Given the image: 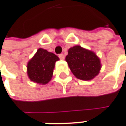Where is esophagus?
<instances>
[{
  "label": "esophagus",
  "instance_id": "1",
  "mask_svg": "<svg viewBox=\"0 0 126 126\" xmlns=\"http://www.w3.org/2000/svg\"><path fill=\"white\" fill-rule=\"evenodd\" d=\"M58 57H59V58H60L61 60H64V59H65V56H64L63 54H59V55H58Z\"/></svg>",
  "mask_w": 126,
  "mask_h": 126
}]
</instances>
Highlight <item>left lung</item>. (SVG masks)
Here are the masks:
<instances>
[{"label":"left lung","mask_w":126,"mask_h":126,"mask_svg":"<svg viewBox=\"0 0 126 126\" xmlns=\"http://www.w3.org/2000/svg\"><path fill=\"white\" fill-rule=\"evenodd\" d=\"M71 72L78 79L89 80L96 76L100 70V59L93 52L76 46L68 50L65 57Z\"/></svg>","instance_id":"8db88e82"}]
</instances>
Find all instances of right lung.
I'll list each match as a JSON object with an SVG mask.
<instances>
[{"label": "right lung", "mask_w": 126, "mask_h": 126, "mask_svg": "<svg viewBox=\"0 0 126 126\" xmlns=\"http://www.w3.org/2000/svg\"><path fill=\"white\" fill-rule=\"evenodd\" d=\"M58 60V57L54 53L39 48L28 63L27 68L29 78L40 84L48 83L53 76L55 63Z\"/></svg>", "instance_id": "obj_1"}]
</instances>
